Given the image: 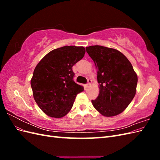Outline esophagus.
Masks as SVG:
<instances>
[{
  "instance_id": "1",
  "label": "esophagus",
  "mask_w": 160,
  "mask_h": 160,
  "mask_svg": "<svg viewBox=\"0 0 160 160\" xmlns=\"http://www.w3.org/2000/svg\"><path fill=\"white\" fill-rule=\"evenodd\" d=\"M91 82H92V81H91V79H88V83H87L86 85H85V88H88L89 87V85H91Z\"/></svg>"
}]
</instances>
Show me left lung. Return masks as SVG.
Segmentation results:
<instances>
[{
	"mask_svg": "<svg viewBox=\"0 0 160 160\" xmlns=\"http://www.w3.org/2000/svg\"><path fill=\"white\" fill-rule=\"evenodd\" d=\"M98 69L99 94L91 100L105 117L117 115L127 108L136 93L138 76L128 58L120 51L100 45L86 47Z\"/></svg>",
	"mask_w": 160,
	"mask_h": 160,
	"instance_id": "1",
	"label": "left lung"
}]
</instances>
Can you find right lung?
I'll list each match as a JSON object with an SVG mask.
<instances>
[{
  "label": "right lung",
  "mask_w": 160,
  "mask_h": 160,
  "mask_svg": "<svg viewBox=\"0 0 160 160\" xmlns=\"http://www.w3.org/2000/svg\"><path fill=\"white\" fill-rule=\"evenodd\" d=\"M83 47L65 46L50 51L38 62L31 81L34 99L40 109L55 118L64 117L83 87L73 81L72 66L85 55Z\"/></svg>",
  "instance_id": "1"
}]
</instances>
